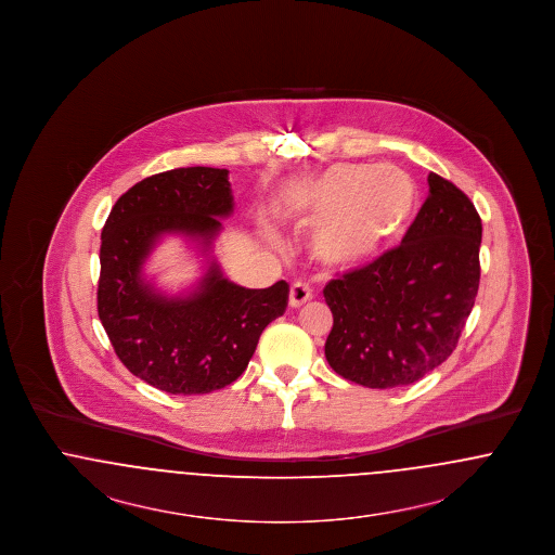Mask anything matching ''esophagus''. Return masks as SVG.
Returning a JSON list of instances; mask_svg holds the SVG:
<instances>
[{
  "instance_id": "34e87169",
  "label": "esophagus",
  "mask_w": 555,
  "mask_h": 555,
  "mask_svg": "<svg viewBox=\"0 0 555 555\" xmlns=\"http://www.w3.org/2000/svg\"><path fill=\"white\" fill-rule=\"evenodd\" d=\"M312 299V289L306 283H293L289 289V308H301Z\"/></svg>"
}]
</instances>
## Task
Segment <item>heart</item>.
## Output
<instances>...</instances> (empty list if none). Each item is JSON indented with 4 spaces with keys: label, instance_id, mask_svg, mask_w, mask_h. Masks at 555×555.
<instances>
[{
    "label": "heart",
    "instance_id": "heart-1",
    "mask_svg": "<svg viewBox=\"0 0 555 555\" xmlns=\"http://www.w3.org/2000/svg\"><path fill=\"white\" fill-rule=\"evenodd\" d=\"M293 210L306 224H318L317 260L356 270L405 235L418 210V189L396 166L339 162L304 185Z\"/></svg>",
    "mask_w": 555,
    "mask_h": 555
}]
</instances>
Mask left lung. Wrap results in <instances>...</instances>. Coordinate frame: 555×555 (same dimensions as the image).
I'll return each mask as SVG.
<instances>
[{
    "label": "left lung",
    "mask_w": 555,
    "mask_h": 555,
    "mask_svg": "<svg viewBox=\"0 0 555 555\" xmlns=\"http://www.w3.org/2000/svg\"><path fill=\"white\" fill-rule=\"evenodd\" d=\"M401 245L324 287L331 369L370 389L412 385L443 364L475 306L482 238L475 204L430 172Z\"/></svg>",
    "instance_id": "1"
}]
</instances>
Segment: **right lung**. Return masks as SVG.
Instances as JSON below:
<instances>
[{
	"label": "right lung",
	"instance_id": "1",
	"mask_svg": "<svg viewBox=\"0 0 555 555\" xmlns=\"http://www.w3.org/2000/svg\"><path fill=\"white\" fill-rule=\"evenodd\" d=\"M233 211L229 170L189 166L132 185L107 216L100 320L122 364L159 391L199 396L231 385L262 331L287 308L285 281L245 289L224 276L214 245ZM170 236L201 258V276L177 294L146 274L153 251Z\"/></svg>",
	"mask_w": 555,
	"mask_h": 555
}]
</instances>
